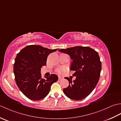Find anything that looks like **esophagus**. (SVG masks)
Masks as SVG:
<instances>
[{
  "instance_id": "34e87169",
  "label": "esophagus",
  "mask_w": 121,
  "mask_h": 121,
  "mask_svg": "<svg viewBox=\"0 0 121 121\" xmlns=\"http://www.w3.org/2000/svg\"><path fill=\"white\" fill-rule=\"evenodd\" d=\"M58 79H59V80H60V79H63V77L61 76H58Z\"/></svg>"
}]
</instances>
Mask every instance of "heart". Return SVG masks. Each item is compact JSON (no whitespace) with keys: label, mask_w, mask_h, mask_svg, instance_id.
Instances as JSON below:
<instances>
[{"label":"heart","mask_w":121,"mask_h":121,"mask_svg":"<svg viewBox=\"0 0 121 121\" xmlns=\"http://www.w3.org/2000/svg\"><path fill=\"white\" fill-rule=\"evenodd\" d=\"M65 71V69H64V68H60L58 70V72L59 73H62Z\"/></svg>","instance_id":"b5f03b06"}]
</instances>
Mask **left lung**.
I'll use <instances>...</instances> for the list:
<instances>
[{"label": "left lung", "mask_w": 121, "mask_h": 121, "mask_svg": "<svg viewBox=\"0 0 121 121\" xmlns=\"http://www.w3.org/2000/svg\"><path fill=\"white\" fill-rule=\"evenodd\" d=\"M59 51L68 54L72 61L70 70L76 79L65 78L69 82L68 87L63 89L69 98L80 100L91 93L99 81L101 70V62L97 51L89 47H76L61 49Z\"/></svg>", "instance_id": "1"}]
</instances>
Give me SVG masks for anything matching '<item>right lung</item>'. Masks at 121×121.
<instances>
[{
    "mask_svg": "<svg viewBox=\"0 0 121 121\" xmlns=\"http://www.w3.org/2000/svg\"><path fill=\"white\" fill-rule=\"evenodd\" d=\"M57 50L32 45L26 46L17 54L13 65L15 82L29 99L39 100L44 98L52 84L58 81L56 74H51L43 79L40 73L41 68L46 65L48 55Z\"/></svg>",
    "mask_w": 121,
    "mask_h": 121,
    "instance_id": "add662e5",
    "label": "right lung"
}]
</instances>
